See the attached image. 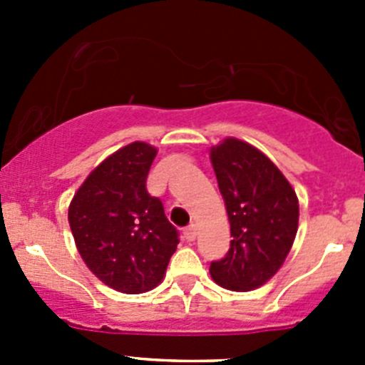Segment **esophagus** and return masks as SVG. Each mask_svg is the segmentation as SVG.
<instances>
[{
  "label": "esophagus",
  "instance_id": "obj_1",
  "mask_svg": "<svg viewBox=\"0 0 365 365\" xmlns=\"http://www.w3.org/2000/svg\"><path fill=\"white\" fill-rule=\"evenodd\" d=\"M185 237L188 241H193L197 237V228H195V225H190L188 228H185Z\"/></svg>",
  "mask_w": 365,
  "mask_h": 365
}]
</instances>
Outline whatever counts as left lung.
<instances>
[{
  "label": "left lung",
  "instance_id": "obj_1",
  "mask_svg": "<svg viewBox=\"0 0 365 365\" xmlns=\"http://www.w3.org/2000/svg\"><path fill=\"white\" fill-rule=\"evenodd\" d=\"M212 166L230 221V248L210 263L215 283L252 291L283 265L298 230V197L269 157L237 138L212 148Z\"/></svg>",
  "mask_w": 365,
  "mask_h": 365
}]
</instances>
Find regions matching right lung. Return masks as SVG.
I'll return each instance as SVG.
<instances>
[{
  "instance_id": "add662e5",
  "label": "right lung",
  "mask_w": 365,
  "mask_h": 365,
  "mask_svg": "<svg viewBox=\"0 0 365 365\" xmlns=\"http://www.w3.org/2000/svg\"><path fill=\"white\" fill-rule=\"evenodd\" d=\"M155 155L146 143L122 148L93 170L69 206L82 259L96 278L124 294L159 285L179 245L163 201L146 188Z\"/></svg>"
}]
</instances>
